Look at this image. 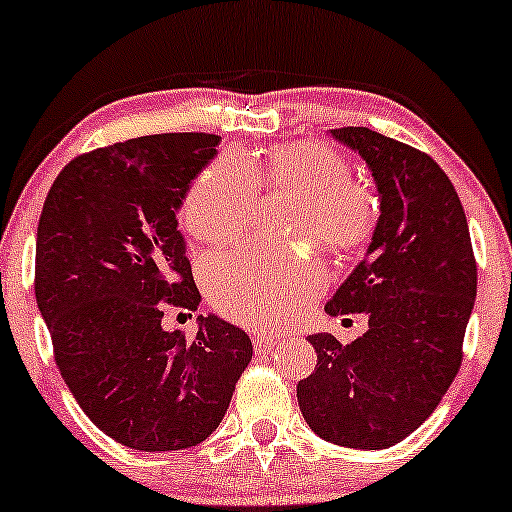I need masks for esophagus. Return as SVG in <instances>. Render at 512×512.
Here are the masks:
<instances>
[{
	"instance_id": "34e87169",
	"label": "esophagus",
	"mask_w": 512,
	"mask_h": 512,
	"mask_svg": "<svg viewBox=\"0 0 512 512\" xmlns=\"http://www.w3.org/2000/svg\"><path fill=\"white\" fill-rule=\"evenodd\" d=\"M276 340L269 338V335H255L252 338V347H255V354H269L274 349Z\"/></svg>"
}]
</instances>
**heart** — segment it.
<instances>
[{
	"label": "heart",
	"mask_w": 512,
	"mask_h": 512,
	"mask_svg": "<svg viewBox=\"0 0 512 512\" xmlns=\"http://www.w3.org/2000/svg\"><path fill=\"white\" fill-rule=\"evenodd\" d=\"M276 191L300 198L290 229L316 236L335 252H352L378 224V198L352 179L338 151L321 144H293L267 158L222 155L186 189L179 222L200 243H226L241 236L257 215V193ZM210 302L226 319L245 326L290 321L319 295L326 269L309 248H252L215 252L203 262Z\"/></svg>",
	"instance_id": "b5f03b06"
}]
</instances>
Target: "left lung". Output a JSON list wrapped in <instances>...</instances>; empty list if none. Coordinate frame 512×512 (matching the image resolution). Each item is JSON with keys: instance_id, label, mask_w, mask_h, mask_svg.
<instances>
[{"instance_id": "obj_1", "label": "left lung", "mask_w": 512, "mask_h": 512, "mask_svg": "<svg viewBox=\"0 0 512 512\" xmlns=\"http://www.w3.org/2000/svg\"><path fill=\"white\" fill-rule=\"evenodd\" d=\"M331 134L366 160L380 217L326 312L366 314L368 331L349 345L309 335L316 368L297 383V401L326 442L387 449L420 428L454 383L477 264L458 193L428 153L368 127Z\"/></svg>"}]
</instances>
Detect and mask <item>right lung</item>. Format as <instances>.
<instances>
[{
  "label": "right lung",
  "mask_w": 512,
  "mask_h": 512,
  "mask_svg": "<svg viewBox=\"0 0 512 512\" xmlns=\"http://www.w3.org/2000/svg\"><path fill=\"white\" fill-rule=\"evenodd\" d=\"M219 137L151 134L77 155L37 224L35 297L68 390L96 428L137 451H179L222 423L252 359L245 331L215 314L198 333L160 323L196 312L177 210Z\"/></svg>",
  "instance_id": "obj_1"
}]
</instances>
